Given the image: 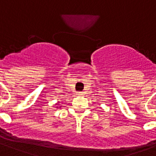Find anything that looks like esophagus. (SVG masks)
Returning a JSON list of instances; mask_svg holds the SVG:
<instances>
[{
	"mask_svg": "<svg viewBox=\"0 0 156 156\" xmlns=\"http://www.w3.org/2000/svg\"><path fill=\"white\" fill-rule=\"evenodd\" d=\"M78 94H80V95H82V94H84V93H83V91H78Z\"/></svg>",
	"mask_w": 156,
	"mask_h": 156,
	"instance_id": "esophagus-1",
	"label": "esophagus"
}]
</instances>
